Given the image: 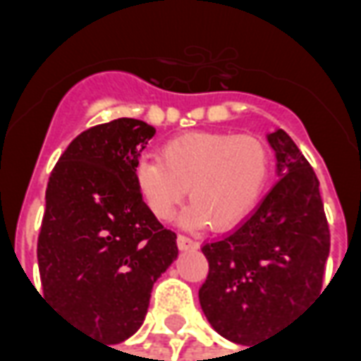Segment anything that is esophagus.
Returning <instances> with one entry per match:
<instances>
[{
    "label": "esophagus",
    "mask_w": 361,
    "mask_h": 361,
    "mask_svg": "<svg viewBox=\"0 0 361 361\" xmlns=\"http://www.w3.org/2000/svg\"><path fill=\"white\" fill-rule=\"evenodd\" d=\"M178 247H180V250H193V247H197V242L195 240H191L189 235L180 234L178 235Z\"/></svg>",
    "instance_id": "34e87169"
}]
</instances>
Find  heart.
<instances>
[{
    "label": "heart",
    "instance_id": "1",
    "mask_svg": "<svg viewBox=\"0 0 361 361\" xmlns=\"http://www.w3.org/2000/svg\"><path fill=\"white\" fill-rule=\"evenodd\" d=\"M269 150L250 135L195 131L162 145L160 157L141 158L135 185L150 212L170 219L188 193L185 220L224 230L240 224L257 204L269 178Z\"/></svg>",
    "mask_w": 361,
    "mask_h": 361
}]
</instances>
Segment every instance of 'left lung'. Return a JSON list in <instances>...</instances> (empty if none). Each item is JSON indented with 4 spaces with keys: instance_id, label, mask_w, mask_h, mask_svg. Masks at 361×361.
<instances>
[{
    "instance_id": "8db88e82",
    "label": "left lung",
    "mask_w": 361,
    "mask_h": 361,
    "mask_svg": "<svg viewBox=\"0 0 361 361\" xmlns=\"http://www.w3.org/2000/svg\"><path fill=\"white\" fill-rule=\"evenodd\" d=\"M267 141L279 181L234 232L204 243L209 276L199 290L212 329L250 348L321 292L331 250L313 168L286 131Z\"/></svg>"
}]
</instances>
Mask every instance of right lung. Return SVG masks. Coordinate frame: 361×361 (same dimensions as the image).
I'll return each mask as SVG.
<instances>
[{
  "mask_svg": "<svg viewBox=\"0 0 361 361\" xmlns=\"http://www.w3.org/2000/svg\"><path fill=\"white\" fill-rule=\"evenodd\" d=\"M157 129L119 118L75 137L46 189L38 267L44 295L92 338L118 344L139 331L150 292L178 243L135 185Z\"/></svg>",
  "mask_w": 361,
  "mask_h": 361,
  "instance_id": "right-lung-1",
  "label": "right lung"
}]
</instances>
